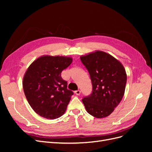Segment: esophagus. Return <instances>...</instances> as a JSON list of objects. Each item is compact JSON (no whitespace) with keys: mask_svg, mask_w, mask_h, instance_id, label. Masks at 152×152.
<instances>
[{"mask_svg":"<svg viewBox=\"0 0 152 152\" xmlns=\"http://www.w3.org/2000/svg\"><path fill=\"white\" fill-rule=\"evenodd\" d=\"M75 94H76V95H80V90H77V91H75Z\"/></svg>","mask_w":152,"mask_h":152,"instance_id":"obj_1","label":"esophagus"}]
</instances>
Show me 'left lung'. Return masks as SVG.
<instances>
[{
	"instance_id": "left-lung-1",
	"label": "left lung",
	"mask_w": 152,
	"mask_h": 152,
	"mask_svg": "<svg viewBox=\"0 0 152 152\" xmlns=\"http://www.w3.org/2000/svg\"><path fill=\"white\" fill-rule=\"evenodd\" d=\"M93 85L90 96L82 99L86 111L98 118L108 117L121 103L127 74L122 64L108 53L96 50L80 56Z\"/></svg>"
}]
</instances>
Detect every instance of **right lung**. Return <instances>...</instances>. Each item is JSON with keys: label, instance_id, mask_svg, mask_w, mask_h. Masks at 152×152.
I'll use <instances>...</instances> for the list:
<instances>
[{"label": "right lung", "instance_id": "add662e5", "mask_svg": "<svg viewBox=\"0 0 152 152\" xmlns=\"http://www.w3.org/2000/svg\"><path fill=\"white\" fill-rule=\"evenodd\" d=\"M72 61L71 57L44 55L27 69L23 87L30 107L40 116L53 120L65 113L73 93L61 73Z\"/></svg>", "mask_w": 152, "mask_h": 152}]
</instances>
